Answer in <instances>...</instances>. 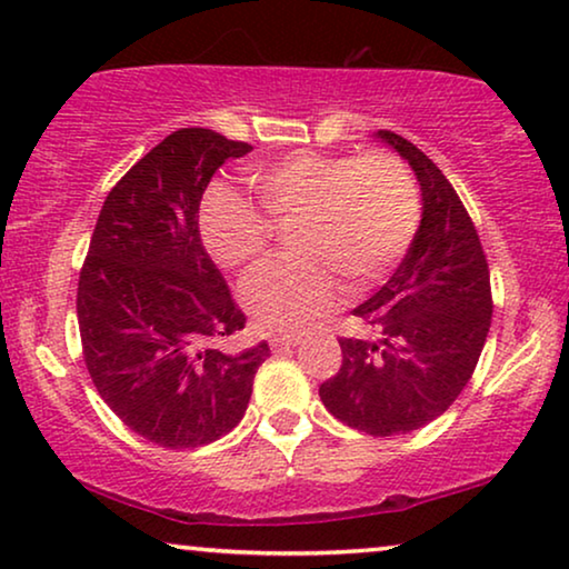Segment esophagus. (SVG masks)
Instances as JSON below:
<instances>
[{
    "label": "esophagus",
    "mask_w": 569,
    "mask_h": 569,
    "mask_svg": "<svg viewBox=\"0 0 569 569\" xmlns=\"http://www.w3.org/2000/svg\"><path fill=\"white\" fill-rule=\"evenodd\" d=\"M298 345H300L298 337H274V339H269L271 352H290V349L298 347Z\"/></svg>",
    "instance_id": "obj_1"
}]
</instances>
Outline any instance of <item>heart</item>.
I'll list each match as a JSON object with an SVG mask.
<instances>
[{
  "label": "heart",
  "mask_w": 569,
  "mask_h": 569,
  "mask_svg": "<svg viewBox=\"0 0 569 569\" xmlns=\"http://www.w3.org/2000/svg\"><path fill=\"white\" fill-rule=\"evenodd\" d=\"M261 212L217 193L201 236L224 269H248L269 251L274 230L290 232L292 259L274 261L243 284V306L263 333L308 331L341 298V282L368 292L407 256L422 220L415 176L388 152H292L256 170Z\"/></svg>",
  "instance_id": "obj_1"
}]
</instances>
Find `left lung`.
<instances>
[{
  "instance_id": "8db88e82",
  "label": "left lung",
  "mask_w": 569,
  "mask_h": 569,
  "mask_svg": "<svg viewBox=\"0 0 569 569\" xmlns=\"http://www.w3.org/2000/svg\"><path fill=\"white\" fill-rule=\"evenodd\" d=\"M422 186V222L393 277L352 310L365 337H341V368L318 388L339 422L372 438L419 430L458 399L492 323L479 232L442 170L380 129Z\"/></svg>"
}]
</instances>
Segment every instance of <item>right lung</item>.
<instances>
[{"label": "right lung", "instance_id": "right-lung-1", "mask_svg": "<svg viewBox=\"0 0 569 569\" xmlns=\"http://www.w3.org/2000/svg\"><path fill=\"white\" fill-rule=\"evenodd\" d=\"M253 147L178 129L108 191L77 284L82 355L100 399L160 448H199L246 415L261 341L224 352L246 326L199 236L214 170Z\"/></svg>", "mask_w": 569, "mask_h": 569}]
</instances>
